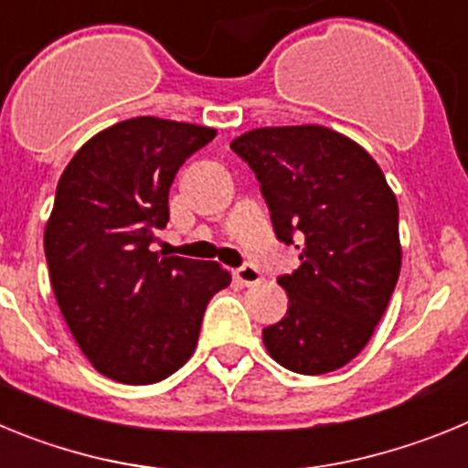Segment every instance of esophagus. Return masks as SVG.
<instances>
[{
  "label": "esophagus",
  "mask_w": 468,
  "mask_h": 468,
  "mask_svg": "<svg viewBox=\"0 0 468 468\" xmlns=\"http://www.w3.org/2000/svg\"><path fill=\"white\" fill-rule=\"evenodd\" d=\"M234 279L241 285H255L262 281V276H260V271L255 270L253 264H241L239 270H234Z\"/></svg>",
  "instance_id": "esophagus-1"
}]
</instances>
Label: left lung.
<instances>
[{"instance_id": "left-lung-1", "label": "left lung", "mask_w": 468, "mask_h": 468, "mask_svg": "<svg viewBox=\"0 0 468 468\" xmlns=\"http://www.w3.org/2000/svg\"><path fill=\"white\" fill-rule=\"evenodd\" d=\"M231 150L258 177L276 239L302 248L279 276L288 312L264 346L292 373H333L361 354L399 281L394 192L361 144L324 126L255 128Z\"/></svg>"}]
</instances>
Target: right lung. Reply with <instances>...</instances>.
Listing matches in <instances>:
<instances>
[{"mask_svg":"<svg viewBox=\"0 0 468 468\" xmlns=\"http://www.w3.org/2000/svg\"><path fill=\"white\" fill-rule=\"evenodd\" d=\"M215 128L135 117L89 140L58 180L44 253L58 307L93 367L154 384L194 354L206 304L231 274L152 253L177 168Z\"/></svg>","mask_w":468,"mask_h":468,"instance_id":"obj_1","label":"right lung"}]
</instances>
